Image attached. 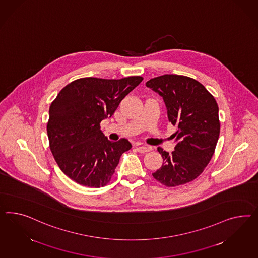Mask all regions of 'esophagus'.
<instances>
[{"label":"esophagus","instance_id":"obj_1","mask_svg":"<svg viewBox=\"0 0 258 258\" xmlns=\"http://www.w3.org/2000/svg\"><path fill=\"white\" fill-rule=\"evenodd\" d=\"M135 148L139 153H147V152H149L150 150H152V147L147 146L145 144H136Z\"/></svg>","mask_w":258,"mask_h":258}]
</instances>
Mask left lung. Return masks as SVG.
I'll use <instances>...</instances> for the list:
<instances>
[{"label":"left lung","mask_w":258,"mask_h":258,"mask_svg":"<svg viewBox=\"0 0 258 258\" xmlns=\"http://www.w3.org/2000/svg\"><path fill=\"white\" fill-rule=\"evenodd\" d=\"M146 84L163 98L168 119L178 128L172 154L158 147L164 163L152 175L166 187L192 181L202 174L216 148L221 126L216 100L189 77L165 74Z\"/></svg>","instance_id":"left-lung-1"}]
</instances>
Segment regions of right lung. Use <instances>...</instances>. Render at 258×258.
<instances>
[{"label": "right lung", "mask_w": 258, "mask_h": 258, "mask_svg": "<svg viewBox=\"0 0 258 258\" xmlns=\"http://www.w3.org/2000/svg\"><path fill=\"white\" fill-rule=\"evenodd\" d=\"M144 80L81 78L66 85L49 106V148L63 174L80 185L100 188L111 181L121 155L132 148L126 139L111 142L100 131L125 96Z\"/></svg>", "instance_id": "right-lung-1"}]
</instances>
